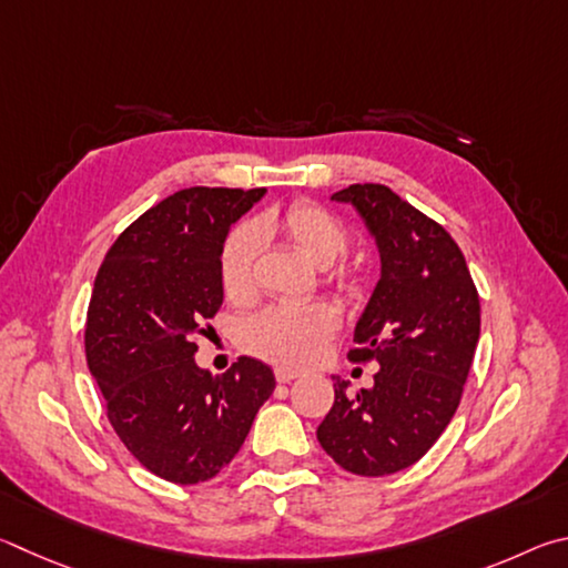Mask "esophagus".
I'll return each mask as SVG.
<instances>
[{
  "label": "esophagus",
  "mask_w": 568,
  "mask_h": 568,
  "mask_svg": "<svg viewBox=\"0 0 568 568\" xmlns=\"http://www.w3.org/2000/svg\"><path fill=\"white\" fill-rule=\"evenodd\" d=\"M274 376H276V382H278V384H290V382H294V379H296V376H300V372H296V369H290V366H276Z\"/></svg>",
  "instance_id": "esophagus-1"
}]
</instances>
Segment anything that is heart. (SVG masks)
Instances as JSON below:
<instances>
[{"label":"heart","mask_w":568,"mask_h":568,"mask_svg":"<svg viewBox=\"0 0 568 568\" xmlns=\"http://www.w3.org/2000/svg\"><path fill=\"white\" fill-rule=\"evenodd\" d=\"M282 234L286 242L316 266H332L349 246V229L339 216L312 202L290 204L256 224H239L219 248V282L234 304H248L256 294V262L264 236ZM336 284H349L354 272L342 266L334 272ZM339 329V314L329 304H276L256 314L244 326V346L262 359L304 366L322 354L329 336Z\"/></svg>","instance_id":"heart-1"}]
</instances>
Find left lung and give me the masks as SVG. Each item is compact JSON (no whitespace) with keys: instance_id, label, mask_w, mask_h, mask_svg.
I'll list each match as a JSON object with an SVG mask.
<instances>
[{"instance_id":"1","label":"left lung","mask_w":568,"mask_h":568,"mask_svg":"<svg viewBox=\"0 0 568 568\" xmlns=\"http://www.w3.org/2000/svg\"><path fill=\"white\" fill-rule=\"evenodd\" d=\"M332 199L356 209L379 248L349 352L379 372L356 396L334 376L316 439L342 469L386 476L419 462L456 414L481 332L479 294L449 232L389 186L352 184Z\"/></svg>"}]
</instances>
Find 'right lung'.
Listing matches in <instances>:
<instances>
[{"instance_id": "add662e5", "label": "right lung", "mask_w": 568, "mask_h": 568, "mask_svg": "<svg viewBox=\"0 0 568 568\" xmlns=\"http://www.w3.org/2000/svg\"><path fill=\"white\" fill-rule=\"evenodd\" d=\"M266 189H182L119 234L87 312L89 372L134 459L172 484L209 481L242 449L274 372L242 356L214 376L196 339L224 302L219 248Z\"/></svg>"}]
</instances>
